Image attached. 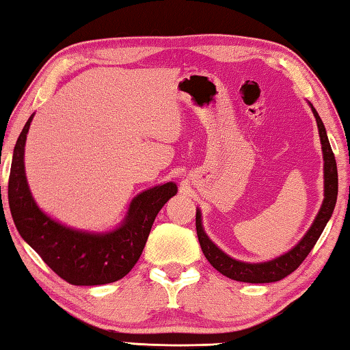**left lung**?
<instances>
[{
  "label": "left lung",
  "instance_id": "8db88e82",
  "mask_svg": "<svg viewBox=\"0 0 350 350\" xmlns=\"http://www.w3.org/2000/svg\"><path fill=\"white\" fill-rule=\"evenodd\" d=\"M308 103L312 109V114L315 117V122H317L320 134L323 161H325V164H323V175H325V200L321 202V207L317 216H315L312 226L309 227V230L305 233V236L301 237L297 245L293 247L288 253L267 262L252 263L233 259V257L224 253L219 247L215 245V242H212L207 233L204 232L201 210L196 208V234L198 239H200L202 253L206 256V259L212 263V267L217 269L221 274L227 275L228 279L247 283H271L286 278V275L295 271V269L300 267V263L306 259V256L311 253L315 242L319 241L323 230H325L327 221L331 219L338 195L337 163H335V157L331 149V144H329L327 140L325 124H323L319 113L312 107V103Z\"/></svg>",
  "mask_w": 350,
  "mask_h": 350
}]
</instances>
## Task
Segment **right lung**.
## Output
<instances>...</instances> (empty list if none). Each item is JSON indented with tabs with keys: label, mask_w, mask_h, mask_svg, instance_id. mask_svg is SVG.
<instances>
[{
	"label": "right lung",
	"mask_w": 350,
	"mask_h": 350,
	"mask_svg": "<svg viewBox=\"0 0 350 350\" xmlns=\"http://www.w3.org/2000/svg\"><path fill=\"white\" fill-rule=\"evenodd\" d=\"M33 116L18 137L9 176V206L19 234L71 285H105L124 278L140 259L158 212L176 195V184L169 181L138 193L120 226L111 232H83L64 226L38 207L25 176V140Z\"/></svg>",
	"instance_id": "1"
}]
</instances>
